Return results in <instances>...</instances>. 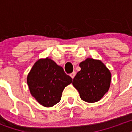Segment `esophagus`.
I'll return each instance as SVG.
<instances>
[{
  "label": "esophagus",
  "mask_w": 132,
  "mask_h": 132,
  "mask_svg": "<svg viewBox=\"0 0 132 132\" xmlns=\"http://www.w3.org/2000/svg\"><path fill=\"white\" fill-rule=\"evenodd\" d=\"M75 75H76V72H75V71H73V73H71V74L70 75V76L71 77L72 79H74L75 76Z\"/></svg>",
  "instance_id": "34e87169"
}]
</instances>
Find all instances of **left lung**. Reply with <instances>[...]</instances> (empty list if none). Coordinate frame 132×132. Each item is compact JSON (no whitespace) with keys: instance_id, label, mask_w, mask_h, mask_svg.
<instances>
[{"instance_id":"obj_1","label":"left lung","mask_w":132,"mask_h":132,"mask_svg":"<svg viewBox=\"0 0 132 132\" xmlns=\"http://www.w3.org/2000/svg\"><path fill=\"white\" fill-rule=\"evenodd\" d=\"M79 66L81 69L73 79V85L80 98L90 103L100 101L109 89L111 73L101 61L93 58H87Z\"/></svg>"}]
</instances>
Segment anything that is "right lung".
<instances>
[{"instance_id":"right-lung-1","label":"right lung","mask_w":132,"mask_h":132,"mask_svg":"<svg viewBox=\"0 0 132 132\" xmlns=\"http://www.w3.org/2000/svg\"><path fill=\"white\" fill-rule=\"evenodd\" d=\"M72 81L73 79L65 73L63 67L48 57L37 61L27 77L31 95L45 107L58 103L64 88Z\"/></svg>"}]
</instances>
